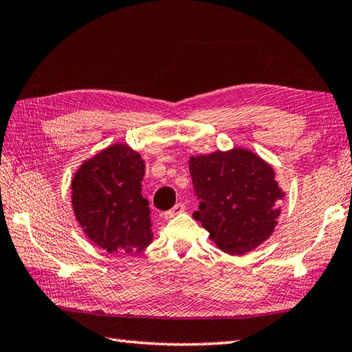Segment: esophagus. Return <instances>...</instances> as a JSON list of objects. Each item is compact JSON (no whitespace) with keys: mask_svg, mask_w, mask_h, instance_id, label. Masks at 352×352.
Returning <instances> with one entry per match:
<instances>
[{"mask_svg":"<svg viewBox=\"0 0 352 352\" xmlns=\"http://www.w3.org/2000/svg\"><path fill=\"white\" fill-rule=\"evenodd\" d=\"M184 209H185L184 203H177V205H175L170 210H167L166 214H164V218H166V220H170V218H173V217H176L179 214H182Z\"/></svg>","mask_w":352,"mask_h":352,"instance_id":"34e87169","label":"esophagus"}]
</instances>
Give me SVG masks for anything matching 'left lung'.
Returning <instances> with one entry per match:
<instances>
[{"instance_id":"obj_1","label":"left lung","mask_w":352,"mask_h":352,"mask_svg":"<svg viewBox=\"0 0 352 352\" xmlns=\"http://www.w3.org/2000/svg\"><path fill=\"white\" fill-rule=\"evenodd\" d=\"M188 166L200 200L192 217L221 252L245 254L271 236L285 191L267 161L252 151L233 147L191 156Z\"/></svg>"}]
</instances>
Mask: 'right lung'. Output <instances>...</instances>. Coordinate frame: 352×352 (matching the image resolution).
I'll use <instances>...</instances> for the list:
<instances>
[{
    "label": "right lung",
    "mask_w": 352,
    "mask_h": 352,
    "mask_svg": "<svg viewBox=\"0 0 352 352\" xmlns=\"http://www.w3.org/2000/svg\"><path fill=\"white\" fill-rule=\"evenodd\" d=\"M143 176L142 155L126 143L105 147L75 171L70 199L76 221L108 253L143 252L153 239Z\"/></svg>",
    "instance_id": "add662e5"
}]
</instances>
